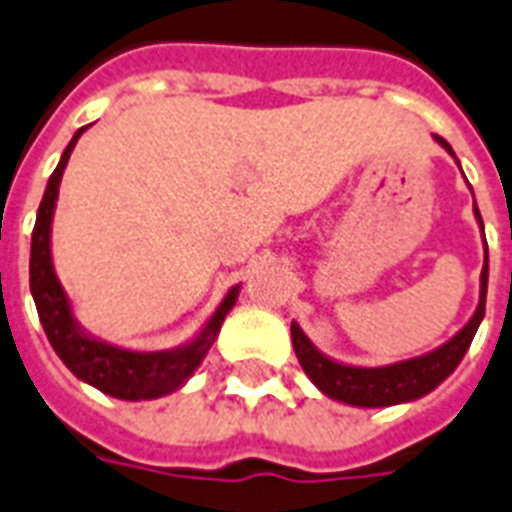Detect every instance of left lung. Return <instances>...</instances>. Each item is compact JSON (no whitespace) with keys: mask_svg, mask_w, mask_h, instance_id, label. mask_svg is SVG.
I'll use <instances>...</instances> for the list:
<instances>
[{"mask_svg":"<svg viewBox=\"0 0 512 512\" xmlns=\"http://www.w3.org/2000/svg\"><path fill=\"white\" fill-rule=\"evenodd\" d=\"M436 143L444 148L446 154L454 156L452 146L444 138L433 135ZM457 162V156H454ZM460 164V162H457ZM473 193V191H470ZM473 215H476L481 231H484V220L481 212L473 204ZM486 244V239H484ZM486 287H489V249H484V268H481V295H478L476 313L470 316L465 327L446 340L444 345L422 353V356L396 361V364L385 366H353L342 364L321 353L305 335L297 321H292V345H295L297 361L303 366V372L311 377V382L324 393V396L335 398L340 404L361 406V409H377V406H396L406 401H417V398L428 396L430 390H436L449 374L460 366L462 356L468 353L470 342L476 337L481 321L486 313Z\"/></svg>","mask_w":512,"mask_h":512,"instance_id":"8db88e82","label":"left lung"}]
</instances>
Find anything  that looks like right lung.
<instances>
[{"mask_svg": "<svg viewBox=\"0 0 512 512\" xmlns=\"http://www.w3.org/2000/svg\"><path fill=\"white\" fill-rule=\"evenodd\" d=\"M84 130L87 127L74 132V138L60 156L58 167L47 180L42 204L36 212V225L31 233V263H28L36 313H39V321H42L44 335L50 340L52 350L82 382L103 390L106 396L122 398V401H151V398L170 396L177 388H183L188 377L201 366L212 342L220 335L225 316L239 300L241 284L228 289V295L220 300L207 324L177 348L130 350L90 335L76 321L74 305L68 300L66 289L60 284L55 265H52V215H55V204H58L60 177H63L68 156Z\"/></svg>", "mask_w": 512, "mask_h": 512, "instance_id": "add662e5", "label": "right lung"}]
</instances>
